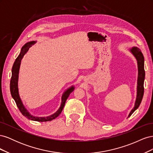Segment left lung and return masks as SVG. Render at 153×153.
Wrapping results in <instances>:
<instances>
[{
  "instance_id": "left-lung-1",
  "label": "left lung",
  "mask_w": 153,
  "mask_h": 153,
  "mask_svg": "<svg viewBox=\"0 0 153 153\" xmlns=\"http://www.w3.org/2000/svg\"><path fill=\"white\" fill-rule=\"evenodd\" d=\"M131 53L134 55V56L137 60L138 62V76L137 82V95L135 101V104L134 108L131 110L129 113L128 117H130L131 114L138 108L140 106L141 101L143 96V91H144V87H143V82L145 78V70H144V57L141 52V50L137 47H133L131 50Z\"/></svg>"
}]
</instances>
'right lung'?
I'll use <instances>...</instances> for the list:
<instances>
[{"mask_svg":"<svg viewBox=\"0 0 153 153\" xmlns=\"http://www.w3.org/2000/svg\"><path fill=\"white\" fill-rule=\"evenodd\" d=\"M36 41H30L26 43L24 47H22L21 50V52L18 55V57L16 59L15 62L12 68V75L11 78V81H10V91H11V94L13 97V98L15 100L16 104L18 106V109L20 110V112L24 116L28 118L29 119L32 120V121H36L38 122H46V121H50L52 120L57 117L59 114L62 112V109L65 105L66 101L69 97V94H70L71 92L74 91V87H71L68 89L65 92H64L62 97V103L61 107L59 108L58 111H57L56 113L54 114L50 115L49 117H34L31 115L28 111H27L24 105L22 104V101L20 100V98L19 96V94H18V72H19V68L20 66V62L21 60L24 57V55L26 54V53L28 52V50L32 45H33L36 43Z\"/></svg>","mask_w":153,"mask_h":153,"instance_id":"right-lung-1","label":"right lung"}]
</instances>
